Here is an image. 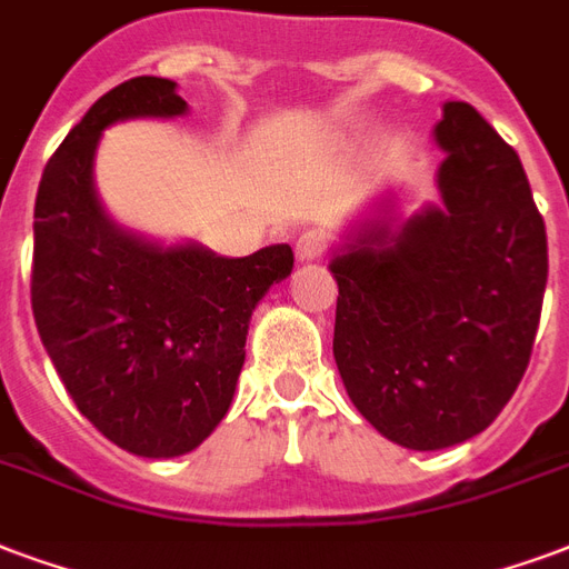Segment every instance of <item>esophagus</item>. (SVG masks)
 I'll return each mask as SVG.
<instances>
[{
	"label": "esophagus",
	"mask_w": 569,
	"mask_h": 569,
	"mask_svg": "<svg viewBox=\"0 0 569 569\" xmlns=\"http://www.w3.org/2000/svg\"><path fill=\"white\" fill-rule=\"evenodd\" d=\"M323 258V237L318 230H309L297 239V260L300 263H315V260Z\"/></svg>",
	"instance_id": "1"
}]
</instances>
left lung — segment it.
<instances>
[{"instance_id": "1", "label": "left lung", "mask_w": 569, "mask_h": 569, "mask_svg": "<svg viewBox=\"0 0 569 569\" xmlns=\"http://www.w3.org/2000/svg\"><path fill=\"white\" fill-rule=\"evenodd\" d=\"M435 140L441 207L392 198L330 260L332 357L357 411L408 450L462 443L503 411L543 309L546 224L516 149L465 101Z\"/></svg>"}]
</instances>
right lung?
Instances as JSON below:
<instances>
[{"label": "right lung", "mask_w": 569, "mask_h": 569, "mask_svg": "<svg viewBox=\"0 0 569 569\" xmlns=\"http://www.w3.org/2000/svg\"><path fill=\"white\" fill-rule=\"evenodd\" d=\"M186 110L173 80L119 83L68 131L36 198L38 336L77 411L147 459L186 456L224 420L251 311L293 269L284 242L221 258L198 242L158 246L107 219L92 182L101 131Z\"/></svg>", "instance_id": "right-lung-1"}]
</instances>
